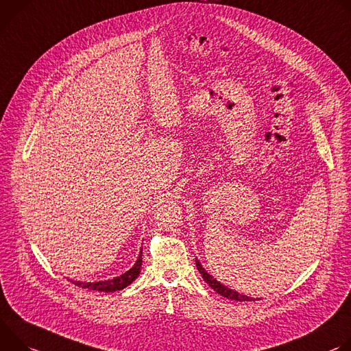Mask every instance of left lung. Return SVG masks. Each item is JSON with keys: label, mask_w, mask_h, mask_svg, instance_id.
<instances>
[{"label": "left lung", "mask_w": 351, "mask_h": 351, "mask_svg": "<svg viewBox=\"0 0 351 351\" xmlns=\"http://www.w3.org/2000/svg\"><path fill=\"white\" fill-rule=\"evenodd\" d=\"M195 262H197V267H198V270H199V274H201L202 279H204V280L209 285V287L213 289L217 294H220V295H223V297H226V298H228V300H234V301H255L254 297H250V295H245V294H240L239 291L231 290L230 287H227V286H224L223 283L217 282L210 274H208L206 269L202 266V263L199 262L198 258H195ZM256 300H259V298H256Z\"/></svg>", "instance_id": "left-lung-1"}]
</instances>
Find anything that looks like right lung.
I'll list each match as a JSON object with an SVG mask.
<instances>
[{
    "mask_svg": "<svg viewBox=\"0 0 351 351\" xmlns=\"http://www.w3.org/2000/svg\"><path fill=\"white\" fill-rule=\"evenodd\" d=\"M141 266H142V248L139 252V256L134 266L127 270L125 274L117 276L110 280H100V282H80V280H71L75 286H80L82 289H89L95 291H104V293H112L117 290H123L127 286H130L141 274Z\"/></svg>",
    "mask_w": 351,
    "mask_h": 351,
    "instance_id": "1",
    "label": "right lung"
}]
</instances>
